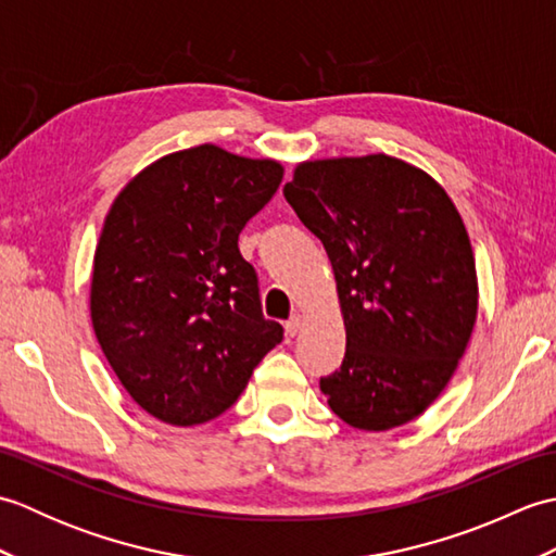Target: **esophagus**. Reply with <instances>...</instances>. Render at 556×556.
Wrapping results in <instances>:
<instances>
[{"mask_svg": "<svg viewBox=\"0 0 556 556\" xmlns=\"http://www.w3.org/2000/svg\"><path fill=\"white\" fill-rule=\"evenodd\" d=\"M301 325H303V317L299 315V313H293L289 320H287V325H285V329H287V334L289 337H296L299 332H301Z\"/></svg>", "mask_w": 556, "mask_h": 556, "instance_id": "34e87169", "label": "esophagus"}]
</instances>
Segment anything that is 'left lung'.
Instances as JSON below:
<instances>
[{"mask_svg":"<svg viewBox=\"0 0 556 556\" xmlns=\"http://www.w3.org/2000/svg\"><path fill=\"white\" fill-rule=\"evenodd\" d=\"M285 198L325 245L346 325L344 363L320 377L329 408L370 432L418 418L478 315L476 257L452 198L389 155L303 162Z\"/></svg>","mask_w":556,"mask_h":556,"instance_id":"left-lung-1","label":"left lung"}]
</instances>
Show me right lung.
Here are the masks:
<instances>
[{"instance_id": "obj_1", "label": "right lung", "mask_w": 556, "mask_h": 556, "mask_svg": "<svg viewBox=\"0 0 556 556\" xmlns=\"http://www.w3.org/2000/svg\"><path fill=\"white\" fill-rule=\"evenodd\" d=\"M281 176L275 160L205 143L152 162L104 219L92 329L126 392L162 422L217 418L285 337L265 320L255 267L239 251Z\"/></svg>"}]
</instances>
